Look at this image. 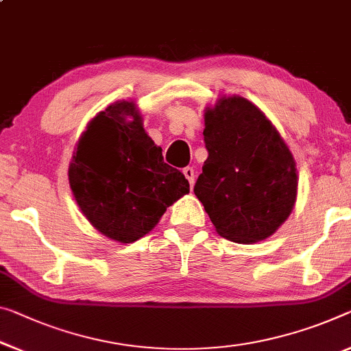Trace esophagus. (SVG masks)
I'll list each match as a JSON object with an SVG mask.
<instances>
[{"mask_svg": "<svg viewBox=\"0 0 351 351\" xmlns=\"http://www.w3.org/2000/svg\"><path fill=\"white\" fill-rule=\"evenodd\" d=\"M183 174H185V177H186V180L190 182V186L193 188V185H194V169L193 168H190V166H188V168H185L183 169Z\"/></svg>", "mask_w": 351, "mask_h": 351, "instance_id": "esophagus-1", "label": "esophagus"}]
</instances>
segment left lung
<instances>
[{
  "label": "left lung",
  "instance_id": "1",
  "mask_svg": "<svg viewBox=\"0 0 351 351\" xmlns=\"http://www.w3.org/2000/svg\"><path fill=\"white\" fill-rule=\"evenodd\" d=\"M204 119L208 157L194 194L221 237L246 245L268 239L296 201L292 152L267 116L243 97H221Z\"/></svg>",
  "mask_w": 351,
  "mask_h": 351
}]
</instances>
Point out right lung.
<instances>
[{
	"mask_svg": "<svg viewBox=\"0 0 351 351\" xmlns=\"http://www.w3.org/2000/svg\"><path fill=\"white\" fill-rule=\"evenodd\" d=\"M69 183L86 219L111 240L149 234L190 183L163 161L134 101L121 100L89 122L69 166Z\"/></svg>",
	"mask_w": 351,
	"mask_h": 351,
	"instance_id": "right-lung-1",
	"label": "right lung"
}]
</instances>
